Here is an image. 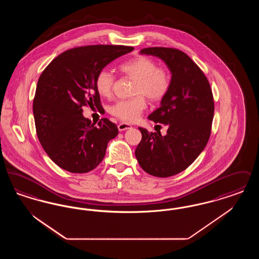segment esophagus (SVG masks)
<instances>
[{
	"mask_svg": "<svg viewBox=\"0 0 259 259\" xmlns=\"http://www.w3.org/2000/svg\"><path fill=\"white\" fill-rule=\"evenodd\" d=\"M118 130L119 131H125V130H127V129H130V128H132V126L130 125V124L125 123V122H121V123L118 124Z\"/></svg>",
	"mask_w": 259,
	"mask_h": 259,
	"instance_id": "esophagus-1",
	"label": "esophagus"
}]
</instances>
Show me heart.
<instances>
[{
    "label": "heart",
    "mask_w": 259,
    "mask_h": 259,
    "mask_svg": "<svg viewBox=\"0 0 259 259\" xmlns=\"http://www.w3.org/2000/svg\"><path fill=\"white\" fill-rule=\"evenodd\" d=\"M122 74L134 78L133 94L135 97L117 101L111 108V112L115 117L133 122L139 118L147 108V101L144 96L151 101L158 102L164 98L171 87L170 72L148 56H138L129 61L124 62L118 67ZM115 82L114 74L109 70L103 69L95 77V88L103 97H110Z\"/></svg>",
    "instance_id": "b5f03b06"
}]
</instances>
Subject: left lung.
<instances>
[{
  "label": "left lung",
  "instance_id": "obj_1",
  "mask_svg": "<svg viewBox=\"0 0 259 259\" xmlns=\"http://www.w3.org/2000/svg\"><path fill=\"white\" fill-rule=\"evenodd\" d=\"M160 58L172 78L160 108L148 115L155 123L165 124L167 134L148 132L139 127L142 141L135 155L144 171L158 178L183 172L206 147L211 129L214 104L209 80L185 52L170 48H148L140 51Z\"/></svg>",
  "mask_w": 259,
  "mask_h": 259
}]
</instances>
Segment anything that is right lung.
<instances>
[{
    "label": "right lung",
    "mask_w": 259,
    "mask_h": 259,
    "mask_svg": "<svg viewBox=\"0 0 259 259\" xmlns=\"http://www.w3.org/2000/svg\"><path fill=\"white\" fill-rule=\"evenodd\" d=\"M132 47L87 46L66 50L50 62L37 80L33 113L38 141L50 159L68 172L92 171L102 162L117 126H98L82 115L83 106L101 108L95 77Z\"/></svg>",
    "instance_id": "right-lung-1"
}]
</instances>
